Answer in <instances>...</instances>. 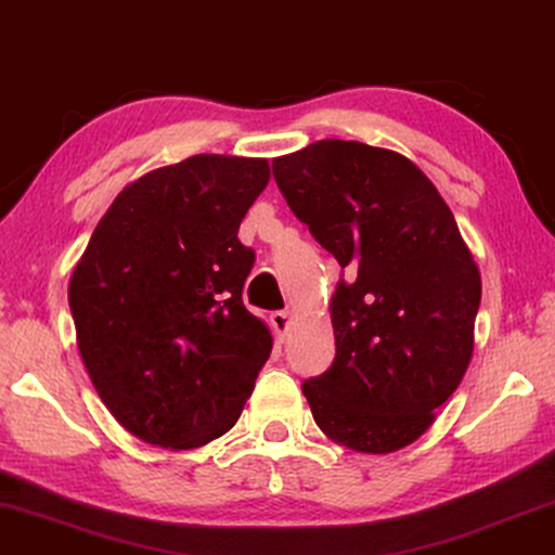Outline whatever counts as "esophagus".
<instances>
[{
  "mask_svg": "<svg viewBox=\"0 0 555 555\" xmlns=\"http://www.w3.org/2000/svg\"><path fill=\"white\" fill-rule=\"evenodd\" d=\"M269 324H271V328H274L279 341H284L286 331H288V311H274L269 317Z\"/></svg>",
  "mask_w": 555,
  "mask_h": 555,
  "instance_id": "obj_1",
  "label": "esophagus"
}]
</instances>
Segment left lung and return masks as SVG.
<instances>
[{
  "label": "left lung",
  "instance_id": "obj_1",
  "mask_svg": "<svg viewBox=\"0 0 555 555\" xmlns=\"http://www.w3.org/2000/svg\"><path fill=\"white\" fill-rule=\"evenodd\" d=\"M288 209L346 279L336 357L301 391L336 443L391 453L434 424L474 351L481 274L438 189L406 156L326 139L274 159Z\"/></svg>",
  "mask_w": 555,
  "mask_h": 555
}]
</instances>
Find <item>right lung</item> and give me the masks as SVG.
<instances>
[{"label": "right lung", "mask_w": 555, "mask_h": 555, "mask_svg": "<svg viewBox=\"0 0 555 555\" xmlns=\"http://www.w3.org/2000/svg\"><path fill=\"white\" fill-rule=\"evenodd\" d=\"M267 159L198 154L114 198L69 281L77 344L99 399L129 434L196 449L236 424L271 353L242 292L254 249L238 224Z\"/></svg>", "instance_id": "1"}]
</instances>
